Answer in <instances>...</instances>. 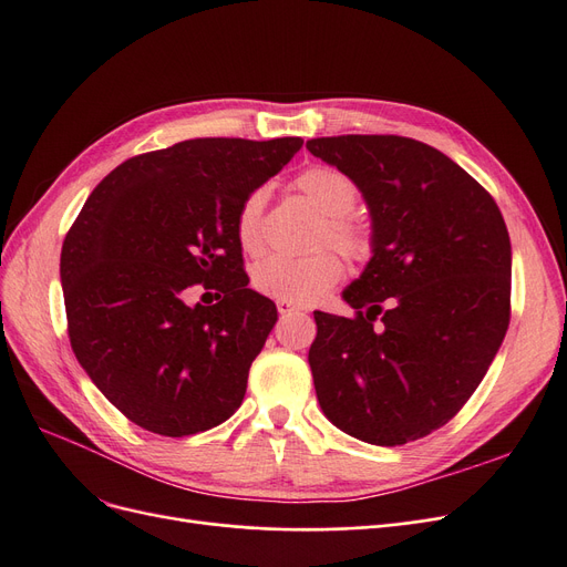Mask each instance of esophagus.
I'll use <instances>...</instances> for the list:
<instances>
[{"instance_id":"34e87169","label":"esophagus","mask_w":567,"mask_h":567,"mask_svg":"<svg viewBox=\"0 0 567 567\" xmlns=\"http://www.w3.org/2000/svg\"><path fill=\"white\" fill-rule=\"evenodd\" d=\"M277 307H279V315H281V317H288V315H293V312H296V305L284 302V300H279V302H277Z\"/></svg>"}]
</instances>
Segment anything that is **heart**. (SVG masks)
<instances>
[{
  "label": "heart",
  "instance_id": "heart-1",
  "mask_svg": "<svg viewBox=\"0 0 567 567\" xmlns=\"http://www.w3.org/2000/svg\"><path fill=\"white\" fill-rule=\"evenodd\" d=\"M293 186L323 215L315 244H331L348 257L352 265H367L375 252L373 229L352 210L359 200L357 182L333 165L305 167L293 179ZM267 192L252 188L234 215V231L248 255H262L267 250ZM331 248L317 250L302 257L271 255L252 271V284L262 296L284 300L290 305L319 302L342 277V260Z\"/></svg>",
  "mask_w": 567,
  "mask_h": 567
}]
</instances>
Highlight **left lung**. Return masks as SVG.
I'll use <instances>...</instances> for the list:
<instances>
[{"label": "left lung", "instance_id": "8db88e82", "mask_svg": "<svg viewBox=\"0 0 567 567\" xmlns=\"http://www.w3.org/2000/svg\"><path fill=\"white\" fill-rule=\"evenodd\" d=\"M307 148L362 188L375 236L346 290L354 315L315 312L319 404L362 442L421 440L471 400L506 336V221L483 184L409 136H321Z\"/></svg>", "mask_w": 567, "mask_h": 567}]
</instances>
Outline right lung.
Listing matches in <instances>:
<instances>
[{
	"label": "right lung",
	"mask_w": 567,
	"mask_h": 567,
	"mask_svg": "<svg viewBox=\"0 0 567 567\" xmlns=\"http://www.w3.org/2000/svg\"><path fill=\"white\" fill-rule=\"evenodd\" d=\"M188 140L117 165L82 205L61 250L68 338L106 400L148 433L186 437L241 406L277 305L248 288L234 231L241 198L300 151ZM196 285L215 306H188Z\"/></svg>",
	"instance_id": "obj_1"
}]
</instances>
